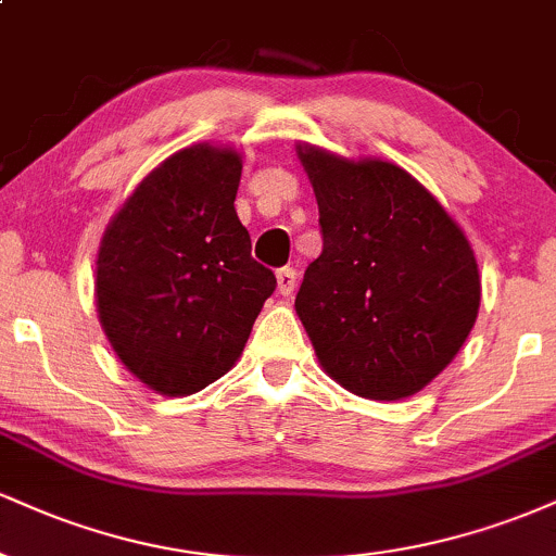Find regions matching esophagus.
Instances as JSON below:
<instances>
[{
	"label": "esophagus",
	"mask_w": 556,
	"mask_h": 556,
	"mask_svg": "<svg viewBox=\"0 0 556 556\" xmlns=\"http://www.w3.org/2000/svg\"><path fill=\"white\" fill-rule=\"evenodd\" d=\"M298 285V271L292 269V266H282V269L277 271V287L282 295H290L292 290H295Z\"/></svg>",
	"instance_id": "1"
}]
</instances>
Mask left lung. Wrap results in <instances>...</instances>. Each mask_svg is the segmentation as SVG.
<instances>
[{
  "label": "left lung",
  "mask_w": 556,
  "mask_h": 556,
  "mask_svg": "<svg viewBox=\"0 0 556 556\" xmlns=\"http://www.w3.org/2000/svg\"><path fill=\"white\" fill-rule=\"evenodd\" d=\"M321 256L295 311L331 379L368 400L410 397L450 366L481 303L478 264L442 203L397 164L300 146Z\"/></svg>",
  "instance_id": "8db88e82"
}]
</instances>
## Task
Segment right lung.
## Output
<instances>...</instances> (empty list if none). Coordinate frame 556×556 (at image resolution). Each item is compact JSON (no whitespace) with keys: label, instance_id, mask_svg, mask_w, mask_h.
Segmentation results:
<instances>
[{"label":"right lung","instance_id":"right-lung-1","mask_svg":"<svg viewBox=\"0 0 556 556\" xmlns=\"http://www.w3.org/2000/svg\"><path fill=\"white\" fill-rule=\"evenodd\" d=\"M242 159L198 143L164 159L112 216L96 308L114 353L167 397L201 392L240 358L277 287L235 212Z\"/></svg>","mask_w":556,"mask_h":556}]
</instances>
